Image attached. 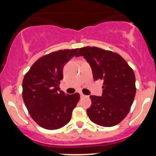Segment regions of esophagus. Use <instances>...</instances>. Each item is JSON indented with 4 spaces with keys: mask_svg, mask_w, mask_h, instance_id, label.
Wrapping results in <instances>:
<instances>
[{
    "mask_svg": "<svg viewBox=\"0 0 156 156\" xmlns=\"http://www.w3.org/2000/svg\"><path fill=\"white\" fill-rule=\"evenodd\" d=\"M80 97H81V98H85V97H86V95H85V94H83V93H80Z\"/></svg>",
    "mask_w": 156,
    "mask_h": 156,
    "instance_id": "esophagus-1",
    "label": "esophagus"
}]
</instances>
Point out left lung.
<instances>
[{"label":"left lung","instance_id":"obj_1","mask_svg":"<svg viewBox=\"0 0 156 156\" xmlns=\"http://www.w3.org/2000/svg\"><path fill=\"white\" fill-rule=\"evenodd\" d=\"M89 64L94 80H102L101 97L91 95L87 114L92 122L112 127L121 122L129 113L136 94L135 75L126 61L115 52L95 46L79 49Z\"/></svg>","mask_w":156,"mask_h":156}]
</instances>
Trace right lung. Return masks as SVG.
Instances as JSON below:
<instances>
[{
  "label": "right lung",
  "instance_id": "add662e5",
  "mask_svg": "<svg viewBox=\"0 0 156 156\" xmlns=\"http://www.w3.org/2000/svg\"><path fill=\"white\" fill-rule=\"evenodd\" d=\"M78 49H64L40 58L22 82V98L31 118L45 129L55 130L70 122L80 94H65L59 88L63 68Z\"/></svg>",
  "mask_w": 156,
  "mask_h": 156
}]
</instances>
